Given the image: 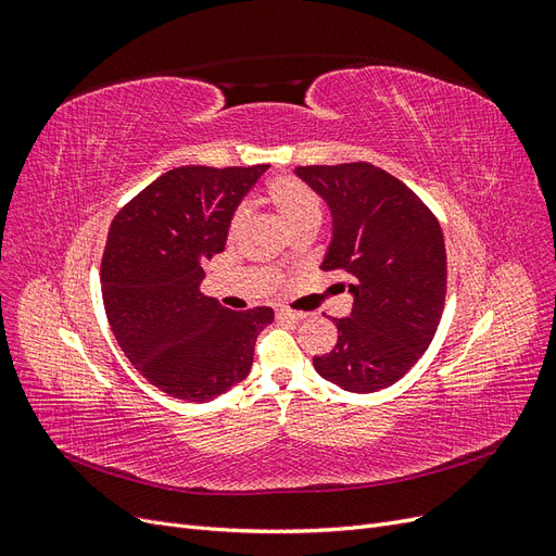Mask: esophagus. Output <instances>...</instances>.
<instances>
[{
  "label": "esophagus",
  "instance_id": "34e87169",
  "mask_svg": "<svg viewBox=\"0 0 556 556\" xmlns=\"http://www.w3.org/2000/svg\"><path fill=\"white\" fill-rule=\"evenodd\" d=\"M278 319H285V323H299V319H304L306 313H299V311H290V308H278Z\"/></svg>",
  "mask_w": 556,
  "mask_h": 556
}]
</instances>
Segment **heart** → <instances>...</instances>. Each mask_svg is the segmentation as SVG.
<instances>
[{
  "mask_svg": "<svg viewBox=\"0 0 556 556\" xmlns=\"http://www.w3.org/2000/svg\"><path fill=\"white\" fill-rule=\"evenodd\" d=\"M266 201L278 213L282 225L290 231L301 225H317L323 217V201L308 188L304 180L294 176H276L266 182ZM245 225V211L237 208L231 215L227 237L233 241Z\"/></svg>",
  "mask_w": 556,
  "mask_h": 556,
  "instance_id": "obj_1",
  "label": "heart"
}]
</instances>
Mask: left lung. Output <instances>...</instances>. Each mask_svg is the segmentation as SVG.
<instances>
[{"instance_id": "left-lung-1", "label": "left lung", "mask_w": 556, "mask_h": 556, "mask_svg": "<svg viewBox=\"0 0 556 556\" xmlns=\"http://www.w3.org/2000/svg\"><path fill=\"white\" fill-rule=\"evenodd\" d=\"M327 201L333 237L325 271L352 278L339 341L315 371L348 392H378L406 376L429 348L447 292V255L435 215L408 185L368 162L296 166Z\"/></svg>"}]
</instances>
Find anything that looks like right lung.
I'll use <instances>...</instances> for the list:
<instances>
[{
	"label": "right lung",
	"instance_id": "obj_1",
	"mask_svg": "<svg viewBox=\"0 0 556 556\" xmlns=\"http://www.w3.org/2000/svg\"><path fill=\"white\" fill-rule=\"evenodd\" d=\"M266 169L178 166L113 217L102 257L109 325L134 368L174 399L204 403L241 382L274 323L268 306L237 313L199 292L204 264L225 250L233 211Z\"/></svg>",
	"mask_w": 556,
	"mask_h": 556
}]
</instances>
